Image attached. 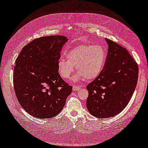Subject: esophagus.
I'll list each match as a JSON object with an SVG mask.
<instances>
[{
  "label": "esophagus",
  "instance_id": "obj_1",
  "mask_svg": "<svg viewBox=\"0 0 148 148\" xmlns=\"http://www.w3.org/2000/svg\"><path fill=\"white\" fill-rule=\"evenodd\" d=\"M81 88V86H77V85H74L73 87V89L74 91H79L80 90Z\"/></svg>",
  "mask_w": 148,
  "mask_h": 148
}]
</instances>
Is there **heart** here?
<instances>
[{"instance_id":"1","label":"heart","mask_w":148,"mask_h":148,"mask_svg":"<svg viewBox=\"0 0 148 148\" xmlns=\"http://www.w3.org/2000/svg\"><path fill=\"white\" fill-rule=\"evenodd\" d=\"M66 56L67 59L60 57L58 60V73L62 78L69 79L76 66L79 72L74 76V81L97 78L102 72L107 58L106 49L93 45H78L68 50Z\"/></svg>"}]
</instances>
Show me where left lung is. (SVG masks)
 Masks as SVG:
<instances>
[{
	"mask_svg": "<svg viewBox=\"0 0 148 148\" xmlns=\"http://www.w3.org/2000/svg\"><path fill=\"white\" fill-rule=\"evenodd\" d=\"M108 49L101 74L86 86V107L97 118L113 117L127 106L138 77L137 63L127 49L105 38Z\"/></svg>",
	"mask_w": 148,
	"mask_h": 148,
	"instance_id": "obj_1",
	"label": "left lung"
}]
</instances>
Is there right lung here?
<instances>
[{
  "instance_id": "1",
  "label": "right lung",
  "mask_w": 148,
  "mask_h": 148,
  "mask_svg": "<svg viewBox=\"0 0 148 148\" xmlns=\"http://www.w3.org/2000/svg\"><path fill=\"white\" fill-rule=\"evenodd\" d=\"M64 36L36 38L16 60L13 84L21 107L35 118H51L62 110L73 87L60 77L57 62L68 41Z\"/></svg>"
}]
</instances>
